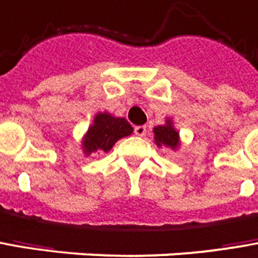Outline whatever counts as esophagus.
Masks as SVG:
<instances>
[{
    "mask_svg": "<svg viewBox=\"0 0 258 258\" xmlns=\"http://www.w3.org/2000/svg\"><path fill=\"white\" fill-rule=\"evenodd\" d=\"M134 133L138 137H144V135L147 134V127L145 125H137L134 128Z\"/></svg>",
    "mask_w": 258,
    "mask_h": 258,
    "instance_id": "1",
    "label": "esophagus"
}]
</instances>
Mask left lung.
I'll list each match as a JSON object with an SVG mask.
<instances>
[{"label": "left lung", "mask_w": 258, "mask_h": 258, "mask_svg": "<svg viewBox=\"0 0 258 258\" xmlns=\"http://www.w3.org/2000/svg\"><path fill=\"white\" fill-rule=\"evenodd\" d=\"M154 140L158 147H166L172 151H177L180 147L179 131L174 128L172 118H167L166 124L154 127Z\"/></svg>", "instance_id": "1"}]
</instances>
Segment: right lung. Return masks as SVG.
Instances as JSON below:
<instances>
[{
    "label": "right lung",
    "instance_id": "1",
    "mask_svg": "<svg viewBox=\"0 0 258 258\" xmlns=\"http://www.w3.org/2000/svg\"><path fill=\"white\" fill-rule=\"evenodd\" d=\"M134 128L124 117H114L110 113H98L93 123L82 138L85 156L95 152H109L118 140L133 134Z\"/></svg>",
    "mask_w": 258,
    "mask_h": 258
}]
</instances>
